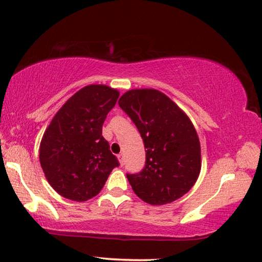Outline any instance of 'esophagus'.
<instances>
[{
	"label": "esophagus",
	"instance_id": "obj_1",
	"mask_svg": "<svg viewBox=\"0 0 262 262\" xmlns=\"http://www.w3.org/2000/svg\"><path fill=\"white\" fill-rule=\"evenodd\" d=\"M119 161L120 163H121V165L124 164V161H123V154H119Z\"/></svg>",
	"mask_w": 262,
	"mask_h": 262
}]
</instances>
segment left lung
<instances>
[{
  "mask_svg": "<svg viewBox=\"0 0 262 262\" xmlns=\"http://www.w3.org/2000/svg\"><path fill=\"white\" fill-rule=\"evenodd\" d=\"M119 106L135 123L146 149L140 172L127 173L136 196L151 205L181 198L201 172V144L190 119L160 91L132 90Z\"/></svg>",
  "mask_w": 262,
  "mask_h": 262,
  "instance_id": "left-lung-1",
  "label": "left lung"
}]
</instances>
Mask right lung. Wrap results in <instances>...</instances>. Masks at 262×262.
Wrapping results in <instances>:
<instances>
[{
	"label": "right lung",
	"instance_id": "obj_1",
	"mask_svg": "<svg viewBox=\"0 0 262 262\" xmlns=\"http://www.w3.org/2000/svg\"><path fill=\"white\" fill-rule=\"evenodd\" d=\"M119 92L90 85L72 95L52 119L39 148V161L50 185L60 196L89 201L100 192L120 163L102 136V124Z\"/></svg>",
	"mask_w": 262,
	"mask_h": 262
}]
</instances>
